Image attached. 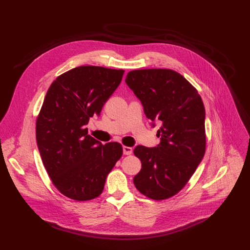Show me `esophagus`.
Here are the masks:
<instances>
[{
    "instance_id": "1",
    "label": "esophagus",
    "mask_w": 250,
    "mask_h": 250,
    "mask_svg": "<svg viewBox=\"0 0 250 250\" xmlns=\"http://www.w3.org/2000/svg\"><path fill=\"white\" fill-rule=\"evenodd\" d=\"M132 151H133L132 147H130V146H123V153L126 154V156H128V154H131Z\"/></svg>"
}]
</instances>
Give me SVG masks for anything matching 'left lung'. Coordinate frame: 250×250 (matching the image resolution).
<instances>
[{"label":"left lung","instance_id":"obj_1","mask_svg":"<svg viewBox=\"0 0 250 250\" xmlns=\"http://www.w3.org/2000/svg\"><path fill=\"white\" fill-rule=\"evenodd\" d=\"M126 84L140 101L150 125L161 124L156 147L137 146L141 170L133 178L139 192L156 200L185 186L206 151V111L197 90L171 69L130 71Z\"/></svg>","mask_w":250,"mask_h":250}]
</instances>
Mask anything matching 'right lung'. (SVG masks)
<instances>
[{
  "instance_id": "obj_1",
  "label": "right lung",
  "mask_w": 250,
  "mask_h": 250,
  "mask_svg": "<svg viewBox=\"0 0 250 250\" xmlns=\"http://www.w3.org/2000/svg\"><path fill=\"white\" fill-rule=\"evenodd\" d=\"M124 70L80 66L57 77L37 120V142L44 168L57 189L75 200L98 197L106 176L121 158L118 142L88 135L89 118L120 84Z\"/></svg>"
}]
</instances>
